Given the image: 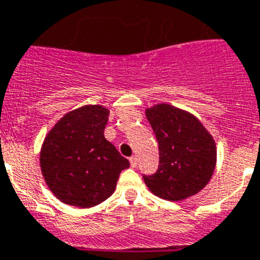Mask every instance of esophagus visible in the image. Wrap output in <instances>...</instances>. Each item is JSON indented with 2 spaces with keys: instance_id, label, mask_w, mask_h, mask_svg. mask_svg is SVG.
<instances>
[{
  "instance_id": "34e87169",
  "label": "esophagus",
  "mask_w": 260,
  "mask_h": 260,
  "mask_svg": "<svg viewBox=\"0 0 260 260\" xmlns=\"http://www.w3.org/2000/svg\"><path fill=\"white\" fill-rule=\"evenodd\" d=\"M129 162H131V166H132V168H136V166H137V157H136V155H132V157L129 158Z\"/></svg>"
}]
</instances>
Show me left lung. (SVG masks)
Returning <instances> with one entry per match:
<instances>
[{"instance_id":"1","label":"left lung","mask_w":260,"mask_h":260,"mask_svg":"<svg viewBox=\"0 0 260 260\" xmlns=\"http://www.w3.org/2000/svg\"><path fill=\"white\" fill-rule=\"evenodd\" d=\"M159 149V166L144 182L158 198L180 202L196 195L211 180L217 150L211 133L192 114L161 103L146 108Z\"/></svg>"}]
</instances>
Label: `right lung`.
Returning <instances> with one entry per match:
<instances>
[{
    "label": "right lung",
    "instance_id": "right-lung-1",
    "mask_svg": "<svg viewBox=\"0 0 260 260\" xmlns=\"http://www.w3.org/2000/svg\"><path fill=\"white\" fill-rule=\"evenodd\" d=\"M107 108L87 105L68 112L47 133L40 169L53 195L64 204L91 208L114 193L121 171L129 168L105 139Z\"/></svg>",
    "mask_w": 260,
    "mask_h": 260
}]
</instances>
